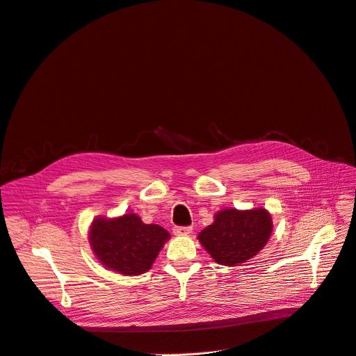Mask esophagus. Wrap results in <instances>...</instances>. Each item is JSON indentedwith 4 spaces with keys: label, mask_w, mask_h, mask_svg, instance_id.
<instances>
[{
    "label": "esophagus",
    "mask_w": 356,
    "mask_h": 356,
    "mask_svg": "<svg viewBox=\"0 0 356 356\" xmlns=\"http://www.w3.org/2000/svg\"><path fill=\"white\" fill-rule=\"evenodd\" d=\"M173 233L176 236H189L192 233V227H175Z\"/></svg>",
    "instance_id": "obj_1"
}]
</instances>
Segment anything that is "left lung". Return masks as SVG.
I'll list each match as a JSON object with an SVG mask.
<instances>
[{"label": "left lung", "instance_id": "left-lung-1", "mask_svg": "<svg viewBox=\"0 0 356 356\" xmlns=\"http://www.w3.org/2000/svg\"><path fill=\"white\" fill-rule=\"evenodd\" d=\"M272 216L265 208L222 209L197 236L216 264L237 266L254 257L269 241Z\"/></svg>", "mask_w": 356, "mask_h": 356}]
</instances>
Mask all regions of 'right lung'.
<instances>
[{
  "instance_id": "add662e5",
  "label": "right lung",
  "mask_w": 356,
  "mask_h": 356,
  "mask_svg": "<svg viewBox=\"0 0 356 356\" xmlns=\"http://www.w3.org/2000/svg\"><path fill=\"white\" fill-rule=\"evenodd\" d=\"M168 238L167 229L157 224H144L136 213L118 218L99 216L88 231L91 250L100 264L127 276L149 270Z\"/></svg>"
}]
</instances>
